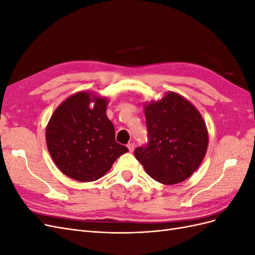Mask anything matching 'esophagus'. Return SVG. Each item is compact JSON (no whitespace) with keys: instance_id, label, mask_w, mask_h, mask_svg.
<instances>
[{"instance_id":"esophagus-1","label":"esophagus","mask_w":255,"mask_h":255,"mask_svg":"<svg viewBox=\"0 0 255 255\" xmlns=\"http://www.w3.org/2000/svg\"><path fill=\"white\" fill-rule=\"evenodd\" d=\"M128 149L129 152H133L134 149H135V143H133V142L128 143Z\"/></svg>"}]
</instances>
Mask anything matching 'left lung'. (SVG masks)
I'll return each mask as SVG.
<instances>
[{
	"mask_svg": "<svg viewBox=\"0 0 255 255\" xmlns=\"http://www.w3.org/2000/svg\"><path fill=\"white\" fill-rule=\"evenodd\" d=\"M144 116L148 141L136 148L135 157L161 184L186 180L201 165L207 150L208 134L202 116L175 92L145 105Z\"/></svg>",
	"mask_w": 255,
	"mask_h": 255,
	"instance_id": "8db88e82",
	"label": "left lung"
}]
</instances>
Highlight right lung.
<instances>
[{
	"instance_id": "right-lung-1",
	"label": "right lung",
	"mask_w": 255,
	"mask_h": 255,
	"mask_svg": "<svg viewBox=\"0 0 255 255\" xmlns=\"http://www.w3.org/2000/svg\"><path fill=\"white\" fill-rule=\"evenodd\" d=\"M106 106L105 98L82 91L61 103L49 121L45 132L49 152L59 170L73 180L100 179L128 151L116 141Z\"/></svg>"
}]
</instances>
